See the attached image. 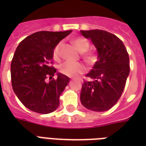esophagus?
Returning a JSON list of instances; mask_svg holds the SVG:
<instances>
[{
    "instance_id": "1",
    "label": "esophagus",
    "mask_w": 146,
    "mask_h": 146,
    "mask_svg": "<svg viewBox=\"0 0 146 146\" xmlns=\"http://www.w3.org/2000/svg\"><path fill=\"white\" fill-rule=\"evenodd\" d=\"M79 80H80V81H82V79H79Z\"/></svg>"
}]
</instances>
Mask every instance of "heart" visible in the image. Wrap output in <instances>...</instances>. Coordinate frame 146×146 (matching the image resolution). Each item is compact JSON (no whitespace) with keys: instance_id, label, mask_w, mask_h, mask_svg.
<instances>
[{"instance_id":"b5f03b06","label":"heart","mask_w":146,"mask_h":146,"mask_svg":"<svg viewBox=\"0 0 146 146\" xmlns=\"http://www.w3.org/2000/svg\"><path fill=\"white\" fill-rule=\"evenodd\" d=\"M73 42L77 50L80 52H82V57L84 58L86 61L89 63L93 61V54L87 50L90 47V43L86 38L78 37L73 40ZM61 45L62 42H59L53 50V57L54 59L58 60L60 58ZM85 70H86V66L82 63H72V62L66 61L60 64L59 66L60 73L67 76H75L84 73Z\"/></svg>"}]
</instances>
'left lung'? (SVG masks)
Here are the masks:
<instances>
[{"label":"left lung","instance_id":"1","mask_svg":"<svg viewBox=\"0 0 146 146\" xmlns=\"http://www.w3.org/2000/svg\"><path fill=\"white\" fill-rule=\"evenodd\" d=\"M90 38L98 50V60L86 75L80 100L82 105L94 111H105L118 102L124 90L129 73V58L123 42L107 31L81 30Z\"/></svg>","mask_w":146,"mask_h":146}]
</instances>
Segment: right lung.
I'll return each mask as SVG.
<instances>
[{
	"label": "right lung",
	"instance_id": "1",
	"mask_svg": "<svg viewBox=\"0 0 146 146\" xmlns=\"http://www.w3.org/2000/svg\"><path fill=\"white\" fill-rule=\"evenodd\" d=\"M71 32H37L24 38L15 50L10 66L13 89L31 111L46 114L59 106L60 96L70 78L61 73H57L56 80L53 78L57 72L52 66L53 50Z\"/></svg>",
	"mask_w": 146,
	"mask_h": 146
}]
</instances>
